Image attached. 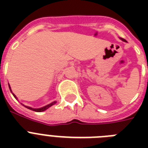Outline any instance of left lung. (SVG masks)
<instances>
[{
  "instance_id": "obj_1",
  "label": "left lung",
  "mask_w": 148,
  "mask_h": 148,
  "mask_svg": "<svg viewBox=\"0 0 148 148\" xmlns=\"http://www.w3.org/2000/svg\"><path fill=\"white\" fill-rule=\"evenodd\" d=\"M121 40H123V41H126V40H124V38H121Z\"/></svg>"
}]
</instances>
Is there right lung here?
<instances>
[{"instance_id":"add662e5","label":"right lung","mask_w":148,"mask_h":148,"mask_svg":"<svg viewBox=\"0 0 148 148\" xmlns=\"http://www.w3.org/2000/svg\"><path fill=\"white\" fill-rule=\"evenodd\" d=\"M9 88H10V92L12 93V95H14V97L15 98L17 99V97L15 96L14 94H13V92H12V91H11V89H10V85H9ZM54 103H56V101H53V102H52V103H50V104H47V105L45 106V107H43V108H31V107H27V106H24V104H23V105H24V107H25V108H28V109H30V110H34V111H37V112H41V111H44V110H47V108H49L50 107H51V106H52V105H53Z\"/></svg>"}]
</instances>
